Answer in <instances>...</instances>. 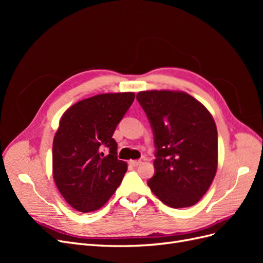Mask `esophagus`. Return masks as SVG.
<instances>
[{
	"instance_id": "obj_1",
	"label": "esophagus",
	"mask_w": 263,
	"mask_h": 263,
	"mask_svg": "<svg viewBox=\"0 0 263 263\" xmlns=\"http://www.w3.org/2000/svg\"><path fill=\"white\" fill-rule=\"evenodd\" d=\"M141 163V160H130L129 164L133 166H138Z\"/></svg>"
}]
</instances>
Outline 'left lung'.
<instances>
[{"label":"left lung","instance_id":"8db88e82","mask_svg":"<svg viewBox=\"0 0 263 263\" xmlns=\"http://www.w3.org/2000/svg\"><path fill=\"white\" fill-rule=\"evenodd\" d=\"M136 99L154 133L150 190L173 209L196 204L217 170V129L211 113L184 92L144 91Z\"/></svg>","mask_w":263,"mask_h":263}]
</instances>
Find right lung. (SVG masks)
<instances>
[{
	"instance_id": "add662e5",
	"label": "right lung",
	"mask_w": 263,
	"mask_h": 263,
	"mask_svg": "<svg viewBox=\"0 0 263 263\" xmlns=\"http://www.w3.org/2000/svg\"><path fill=\"white\" fill-rule=\"evenodd\" d=\"M134 100L132 92L99 94L62 115L52 144L53 179L77 211L101 209L121 184L127 163L118 160L113 134Z\"/></svg>"
}]
</instances>
